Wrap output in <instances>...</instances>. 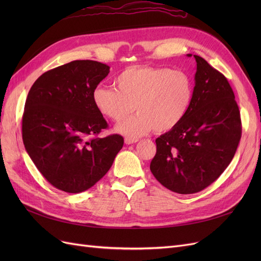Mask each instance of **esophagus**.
Listing matches in <instances>:
<instances>
[{"instance_id": "1", "label": "esophagus", "mask_w": 261, "mask_h": 261, "mask_svg": "<svg viewBox=\"0 0 261 261\" xmlns=\"http://www.w3.org/2000/svg\"><path fill=\"white\" fill-rule=\"evenodd\" d=\"M125 144L126 145H132V144H135V143H137V139H132V138H125Z\"/></svg>"}]
</instances>
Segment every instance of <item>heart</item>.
Segmentation results:
<instances>
[{"label":"heart","mask_w":261,"mask_h":261,"mask_svg":"<svg viewBox=\"0 0 261 261\" xmlns=\"http://www.w3.org/2000/svg\"><path fill=\"white\" fill-rule=\"evenodd\" d=\"M116 88L98 86L92 101L98 111L114 122L138 113L115 126L128 137L154 129L165 133L183 121L194 99V83L183 70L168 67L132 66L115 78Z\"/></svg>","instance_id":"1"}]
</instances>
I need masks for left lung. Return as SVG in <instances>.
Masks as SVG:
<instances>
[{"label":"left lung","instance_id":"left-lung-1","mask_svg":"<svg viewBox=\"0 0 261 261\" xmlns=\"http://www.w3.org/2000/svg\"><path fill=\"white\" fill-rule=\"evenodd\" d=\"M194 58L191 108L176 127L155 139L156 153L150 163L164 187L184 195L202 191L222 174L242 136L240 110L230 84L206 60Z\"/></svg>","mask_w":261,"mask_h":261}]
</instances>
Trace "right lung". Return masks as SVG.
Here are the masks:
<instances>
[{"label":"right lung","mask_w":261,"mask_h":261,"mask_svg":"<svg viewBox=\"0 0 261 261\" xmlns=\"http://www.w3.org/2000/svg\"><path fill=\"white\" fill-rule=\"evenodd\" d=\"M110 73L97 61H73L48 70L31 87L22 115V141L39 172L63 192L92 187L112 167L124 139L93 137L108 127L92 92Z\"/></svg>","instance_id":"obj_1"}]
</instances>
